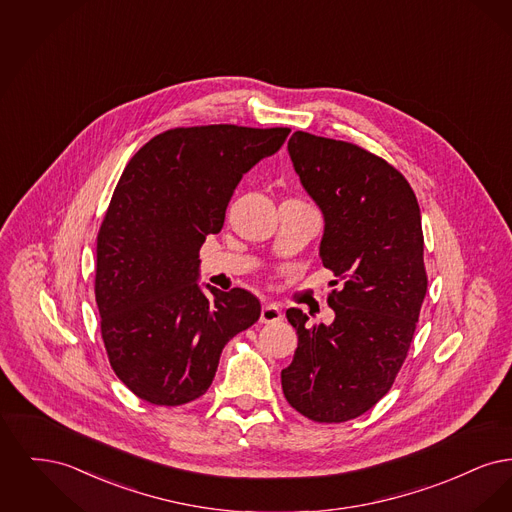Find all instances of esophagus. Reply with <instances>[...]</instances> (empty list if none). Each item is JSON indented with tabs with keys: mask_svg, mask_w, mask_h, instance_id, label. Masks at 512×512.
Returning <instances> with one entry per match:
<instances>
[{
	"mask_svg": "<svg viewBox=\"0 0 512 512\" xmlns=\"http://www.w3.org/2000/svg\"><path fill=\"white\" fill-rule=\"evenodd\" d=\"M282 311L276 307V305H265L263 309H261V322H265V324H274V322H280L282 320Z\"/></svg>",
	"mask_w": 512,
	"mask_h": 512,
	"instance_id": "esophagus-1",
	"label": "esophagus"
}]
</instances>
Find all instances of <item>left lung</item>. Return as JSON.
<instances>
[{"label":"left lung","mask_w":512,"mask_h":512,"mask_svg":"<svg viewBox=\"0 0 512 512\" xmlns=\"http://www.w3.org/2000/svg\"><path fill=\"white\" fill-rule=\"evenodd\" d=\"M288 151L324 215L322 265L343 288L328 295V326L286 311L299 341L282 390L297 413L345 422L390 391L407 359L428 288L420 209L405 176L363 147L297 130Z\"/></svg>","instance_id":"obj_1"}]
</instances>
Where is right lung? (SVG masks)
I'll use <instances>...</instances> for the list:
<instances>
[{
	"mask_svg": "<svg viewBox=\"0 0 512 512\" xmlns=\"http://www.w3.org/2000/svg\"><path fill=\"white\" fill-rule=\"evenodd\" d=\"M290 128H172L122 171L98 234L96 303L109 363L151 405L176 407L213 384L220 353L261 317L253 293L199 288V249L219 234L242 176Z\"/></svg>",
	"mask_w": 512,
	"mask_h": 512,
	"instance_id": "1",
	"label": "right lung"
}]
</instances>
